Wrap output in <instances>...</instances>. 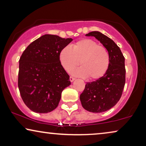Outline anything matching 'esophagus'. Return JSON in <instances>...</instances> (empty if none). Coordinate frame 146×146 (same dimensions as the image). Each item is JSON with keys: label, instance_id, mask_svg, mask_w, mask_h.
Segmentation results:
<instances>
[{"label": "esophagus", "instance_id": "1", "mask_svg": "<svg viewBox=\"0 0 146 146\" xmlns=\"http://www.w3.org/2000/svg\"><path fill=\"white\" fill-rule=\"evenodd\" d=\"M74 80H75V78H74L72 76L70 77V82H73Z\"/></svg>", "mask_w": 146, "mask_h": 146}]
</instances>
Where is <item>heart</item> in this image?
I'll list each match as a JSON object with an SVG mask.
<instances>
[{"label":"heart","instance_id":"1","mask_svg":"<svg viewBox=\"0 0 146 146\" xmlns=\"http://www.w3.org/2000/svg\"><path fill=\"white\" fill-rule=\"evenodd\" d=\"M59 60L66 71L70 72L79 64L81 67L71 72L76 76L98 80L107 72L110 58L107 49L91 39L76 42L72 47L66 46L59 53Z\"/></svg>","mask_w":146,"mask_h":146}]
</instances>
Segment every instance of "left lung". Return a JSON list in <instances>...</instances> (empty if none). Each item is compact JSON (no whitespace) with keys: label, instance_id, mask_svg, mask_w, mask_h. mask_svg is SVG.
<instances>
[{"label":"left lung","instance_id":"obj_1","mask_svg":"<svg viewBox=\"0 0 146 146\" xmlns=\"http://www.w3.org/2000/svg\"><path fill=\"white\" fill-rule=\"evenodd\" d=\"M86 36L98 40L107 49L110 58L109 68L105 75L96 81L87 82L80 96L85 110L100 113L111 108L120 99L125 82V58L116 44L102 33L93 31Z\"/></svg>","mask_w":146,"mask_h":146}]
</instances>
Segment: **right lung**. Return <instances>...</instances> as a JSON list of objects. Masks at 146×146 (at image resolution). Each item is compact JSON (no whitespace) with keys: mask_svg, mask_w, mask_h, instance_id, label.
<instances>
[{"mask_svg":"<svg viewBox=\"0 0 146 146\" xmlns=\"http://www.w3.org/2000/svg\"><path fill=\"white\" fill-rule=\"evenodd\" d=\"M73 40L45 35L28 46L19 60L18 86L26 106L36 113L56 109L70 76L59 60V53Z\"/></svg>","mask_w":146,"mask_h":146,"instance_id":"add662e5","label":"right lung"}]
</instances>
